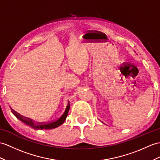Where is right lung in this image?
<instances>
[{"label":"right lung","mask_w":160,"mask_h":160,"mask_svg":"<svg viewBox=\"0 0 160 160\" xmlns=\"http://www.w3.org/2000/svg\"><path fill=\"white\" fill-rule=\"evenodd\" d=\"M70 109V104L69 102L68 103V105L66 107V109L64 111V112L62 113V115L59 118L57 119L56 120L53 121V122H48V123H34L32 120L28 119L27 118H24V117L22 116L21 115H19V113L16 111H15L13 109L11 108V111H12L13 114L18 119H19L20 121H22V122H24V123H26V125L29 126L30 127L34 128V129H36V130H42V129H46V130H48V129H53V128H57L59 126L62 125V123L64 122V121L67 119V117L68 115V111Z\"/></svg>","instance_id":"add662e5"}]
</instances>
